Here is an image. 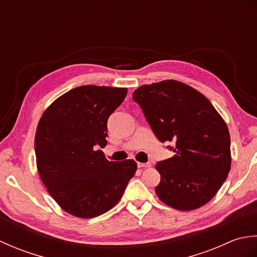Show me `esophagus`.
<instances>
[{
    "label": "esophagus",
    "instance_id": "1",
    "mask_svg": "<svg viewBox=\"0 0 257 257\" xmlns=\"http://www.w3.org/2000/svg\"><path fill=\"white\" fill-rule=\"evenodd\" d=\"M137 166H138V168H141V169H143V168H150L151 167V163H141V162H138L137 163Z\"/></svg>",
    "mask_w": 257,
    "mask_h": 257
}]
</instances>
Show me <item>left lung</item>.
Returning a JSON list of instances; mask_svg holds the SVG:
<instances>
[{"label": "left lung", "instance_id": "8db88e82", "mask_svg": "<svg viewBox=\"0 0 257 257\" xmlns=\"http://www.w3.org/2000/svg\"><path fill=\"white\" fill-rule=\"evenodd\" d=\"M133 98L156 137L174 144V156L156 166L158 198L180 211L206 204L231 169L230 134L220 113L200 91L173 79L141 86Z\"/></svg>", "mask_w": 257, "mask_h": 257}]
</instances>
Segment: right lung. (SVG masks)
Instances as JSON below:
<instances>
[{"mask_svg":"<svg viewBox=\"0 0 257 257\" xmlns=\"http://www.w3.org/2000/svg\"><path fill=\"white\" fill-rule=\"evenodd\" d=\"M127 88L86 85L67 91L42 114L35 135L37 170L57 204L90 219L116 205L137 170L134 160L108 161L107 121Z\"/></svg>","mask_w":257,"mask_h":257,"instance_id":"add662e5","label":"right lung"}]
</instances>
